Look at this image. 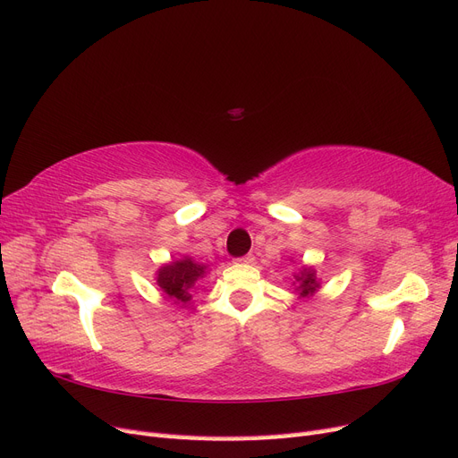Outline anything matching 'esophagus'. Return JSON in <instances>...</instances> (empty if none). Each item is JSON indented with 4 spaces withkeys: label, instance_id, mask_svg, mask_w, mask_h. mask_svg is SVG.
Returning a JSON list of instances; mask_svg holds the SVG:
<instances>
[{
    "label": "esophagus",
    "instance_id": "34e87169",
    "mask_svg": "<svg viewBox=\"0 0 458 458\" xmlns=\"http://www.w3.org/2000/svg\"><path fill=\"white\" fill-rule=\"evenodd\" d=\"M237 261H241V263H252V261H254V256H252V254H246V256L239 258Z\"/></svg>",
    "mask_w": 458,
    "mask_h": 458
}]
</instances>
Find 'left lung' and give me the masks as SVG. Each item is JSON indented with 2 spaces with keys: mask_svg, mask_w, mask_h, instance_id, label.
Returning <instances> with one entry per match:
<instances>
[{
  "mask_svg": "<svg viewBox=\"0 0 458 458\" xmlns=\"http://www.w3.org/2000/svg\"><path fill=\"white\" fill-rule=\"evenodd\" d=\"M296 281L300 283L298 284L300 296H310L318 288V283L315 281V273L311 269H303L301 275H296Z\"/></svg>",
  "mask_w": 458,
  "mask_h": 458,
  "instance_id": "8db88e82",
  "label": "left lung"
}]
</instances>
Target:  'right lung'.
<instances>
[{"label":"right lung","instance_id":"obj_1","mask_svg":"<svg viewBox=\"0 0 458 458\" xmlns=\"http://www.w3.org/2000/svg\"><path fill=\"white\" fill-rule=\"evenodd\" d=\"M204 275V266H199L189 258L172 261L158 271V286L177 303H187L191 300L189 288Z\"/></svg>","mask_w":458,"mask_h":458}]
</instances>
